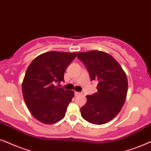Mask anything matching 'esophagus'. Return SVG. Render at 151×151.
I'll return each instance as SVG.
<instances>
[{
	"mask_svg": "<svg viewBox=\"0 0 151 151\" xmlns=\"http://www.w3.org/2000/svg\"><path fill=\"white\" fill-rule=\"evenodd\" d=\"M80 94H81V93H80V92H77V91L74 92V95H75V96H78V95H79Z\"/></svg>",
	"mask_w": 151,
	"mask_h": 151,
	"instance_id": "obj_1",
	"label": "esophagus"
}]
</instances>
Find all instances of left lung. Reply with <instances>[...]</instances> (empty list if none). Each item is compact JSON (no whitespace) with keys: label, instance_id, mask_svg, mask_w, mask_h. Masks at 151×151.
<instances>
[{"label":"left lung","instance_id":"1","mask_svg":"<svg viewBox=\"0 0 151 151\" xmlns=\"http://www.w3.org/2000/svg\"><path fill=\"white\" fill-rule=\"evenodd\" d=\"M77 57L87 68L91 81H97V92L87 95L81 108L82 117L90 123L101 125L117 115L125 102L128 90L126 74L109 54L91 50L78 52Z\"/></svg>","mask_w":151,"mask_h":151}]
</instances>
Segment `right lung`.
I'll return each instance as SVG.
<instances>
[{
    "label": "right lung",
    "instance_id": "right-lung-1",
    "mask_svg": "<svg viewBox=\"0 0 151 151\" xmlns=\"http://www.w3.org/2000/svg\"><path fill=\"white\" fill-rule=\"evenodd\" d=\"M76 56L75 52H45L36 57L26 70L22 83L24 100L34 117L42 123L55 124L65 116L74 91L55 84L64 81V72Z\"/></svg>",
    "mask_w": 151,
    "mask_h": 151
}]
</instances>
